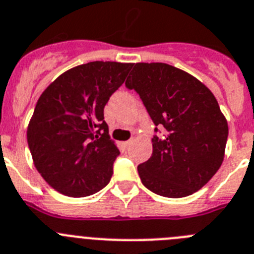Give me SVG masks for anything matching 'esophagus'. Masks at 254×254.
<instances>
[{
    "mask_svg": "<svg viewBox=\"0 0 254 254\" xmlns=\"http://www.w3.org/2000/svg\"><path fill=\"white\" fill-rule=\"evenodd\" d=\"M131 143H132V139H128V141H126V142H125V146H126V147H128Z\"/></svg>",
    "mask_w": 254,
    "mask_h": 254,
    "instance_id": "esophagus-1",
    "label": "esophagus"
}]
</instances>
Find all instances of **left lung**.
I'll use <instances>...</instances> for the list:
<instances>
[{"label":"left lung","mask_w":254,"mask_h":254,"mask_svg":"<svg viewBox=\"0 0 254 254\" xmlns=\"http://www.w3.org/2000/svg\"><path fill=\"white\" fill-rule=\"evenodd\" d=\"M126 87L134 89L151 120L164 127L155 134L152 155L138 165L143 185L166 197L201 189L224 159L228 123L213 93L189 73L165 63L132 65Z\"/></svg>","instance_id":"8db88e82"}]
</instances>
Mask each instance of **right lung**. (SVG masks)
I'll use <instances>...</instances> for the list:
<instances>
[{"label":"right lung","instance_id":"obj_1","mask_svg":"<svg viewBox=\"0 0 254 254\" xmlns=\"http://www.w3.org/2000/svg\"><path fill=\"white\" fill-rule=\"evenodd\" d=\"M131 64L90 62L58 76L40 95L27 127L35 167L57 191L95 194L109 183L120 150L108 134L104 106Z\"/></svg>","mask_w":254,"mask_h":254}]
</instances>
